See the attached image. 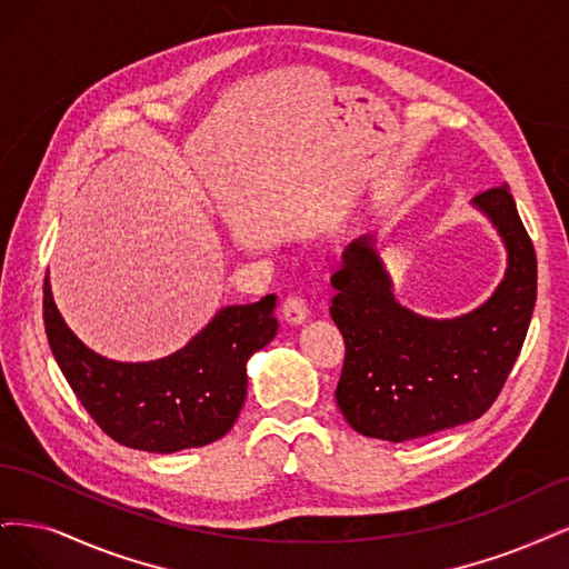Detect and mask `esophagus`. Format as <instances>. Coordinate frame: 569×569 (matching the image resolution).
I'll return each instance as SVG.
<instances>
[{"instance_id":"1","label":"esophagus","mask_w":569,"mask_h":569,"mask_svg":"<svg viewBox=\"0 0 569 569\" xmlns=\"http://www.w3.org/2000/svg\"><path fill=\"white\" fill-rule=\"evenodd\" d=\"M309 315V307H307V300L302 296H298V292H292V296H288L283 300V319L288 323H302Z\"/></svg>"}]
</instances>
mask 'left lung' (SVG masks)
Masks as SVG:
<instances>
[{
    "label": "left lung",
    "instance_id": "8db88e82",
    "mask_svg": "<svg viewBox=\"0 0 569 569\" xmlns=\"http://www.w3.org/2000/svg\"><path fill=\"white\" fill-rule=\"evenodd\" d=\"M499 227L508 271L466 317L432 321L395 302L369 238L342 254L331 317L345 338L338 407L359 435L405 442L480 418L501 395L537 302V254L506 187L475 196Z\"/></svg>",
    "mask_w": 569,
    "mask_h": 569
}]
</instances>
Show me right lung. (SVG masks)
<instances>
[{"label":"right lung","mask_w":569,"mask_h":569,"mask_svg":"<svg viewBox=\"0 0 569 569\" xmlns=\"http://www.w3.org/2000/svg\"><path fill=\"white\" fill-rule=\"evenodd\" d=\"M277 296L231 305L179 352L120 363L91 352L61 319L44 279V331L70 390L118 445L172 453L214 442L241 413L248 359L277 336Z\"/></svg>","instance_id":"right-lung-1"}]
</instances>
